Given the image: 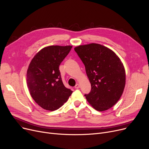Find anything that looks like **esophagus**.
I'll return each mask as SVG.
<instances>
[{
    "label": "esophagus",
    "instance_id": "1",
    "mask_svg": "<svg viewBox=\"0 0 149 149\" xmlns=\"http://www.w3.org/2000/svg\"><path fill=\"white\" fill-rule=\"evenodd\" d=\"M80 84H79V83H77V84H76V85L75 86V88L76 89H79V88H80Z\"/></svg>",
    "mask_w": 149,
    "mask_h": 149
}]
</instances>
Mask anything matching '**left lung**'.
<instances>
[{
    "label": "left lung",
    "instance_id": "1",
    "mask_svg": "<svg viewBox=\"0 0 149 149\" xmlns=\"http://www.w3.org/2000/svg\"><path fill=\"white\" fill-rule=\"evenodd\" d=\"M85 66L91 84L88 103L98 111L113 107L121 98L126 84L122 61L111 49L98 43L79 45L74 48Z\"/></svg>",
    "mask_w": 149,
    "mask_h": 149
}]
</instances>
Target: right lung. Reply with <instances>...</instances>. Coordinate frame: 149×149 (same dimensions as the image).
<instances>
[{
  "label": "right lung",
  "instance_id": "obj_1",
  "mask_svg": "<svg viewBox=\"0 0 149 149\" xmlns=\"http://www.w3.org/2000/svg\"><path fill=\"white\" fill-rule=\"evenodd\" d=\"M72 46H48L39 51L31 61L26 73V84L35 102L47 111L59 109L72 91L61 80L59 66Z\"/></svg>",
  "mask_w": 149,
  "mask_h": 149
}]
</instances>
